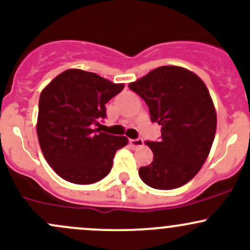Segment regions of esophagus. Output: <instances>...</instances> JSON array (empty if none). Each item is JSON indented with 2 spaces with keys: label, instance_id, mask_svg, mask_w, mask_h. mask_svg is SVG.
I'll list each match as a JSON object with an SVG mask.
<instances>
[{
  "label": "esophagus",
  "instance_id": "esophagus-1",
  "mask_svg": "<svg viewBox=\"0 0 250 250\" xmlns=\"http://www.w3.org/2000/svg\"><path fill=\"white\" fill-rule=\"evenodd\" d=\"M129 145L134 148V149H136V148L144 146V141H142V139H130Z\"/></svg>",
  "mask_w": 250,
  "mask_h": 250
}]
</instances>
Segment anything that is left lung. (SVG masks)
Returning <instances> with one entry per match:
<instances>
[{
    "mask_svg": "<svg viewBox=\"0 0 250 250\" xmlns=\"http://www.w3.org/2000/svg\"><path fill=\"white\" fill-rule=\"evenodd\" d=\"M146 102L152 122L161 125L160 141H146L150 165L140 167L142 182L172 190L190 182L209 155L217 117L209 90L191 71L160 66L129 84Z\"/></svg>",
    "mask_w": 250,
    "mask_h": 250,
    "instance_id": "left-lung-1",
    "label": "left lung"
}]
</instances>
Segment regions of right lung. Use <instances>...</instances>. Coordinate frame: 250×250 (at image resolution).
<instances>
[{
	"instance_id": "obj_1",
	"label": "right lung",
	"mask_w": 250,
	"mask_h": 250,
	"mask_svg": "<svg viewBox=\"0 0 250 250\" xmlns=\"http://www.w3.org/2000/svg\"><path fill=\"white\" fill-rule=\"evenodd\" d=\"M125 84L70 68L41 92L37 133L48 165L59 177L79 185L94 184L110 172L125 136L103 133L96 125L106 117L105 104Z\"/></svg>"
}]
</instances>
